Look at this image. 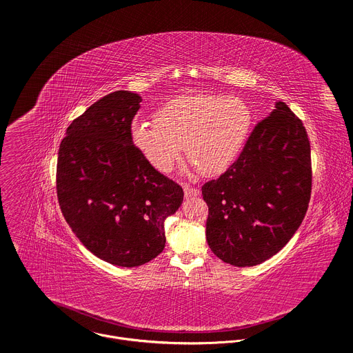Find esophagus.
<instances>
[{"label":"esophagus","mask_w":353,"mask_h":353,"mask_svg":"<svg viewBox=\"0 0 353 353\" xmlns=\"http://www.w3.org/2000/svg\"><path fill=\"white\" fill-rule=\"evenodd\" d=\"M183 188H184L185 196H195V195L199 194V190H198V188H195V187H192V185H190V184H187V183L183 184Z\"/></svg>","instance_id":"obj_1"}]
</instances>
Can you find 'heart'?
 Segmentation results:
<instances>
[{"label":"heart","mask_w":353,"mask_h":353,"mask_svg":"<svg viewBox=\"0 0 353 353\" xmlns=\"http://www.w3.org/2000/svg\"><path fill=\"white\" fill-rule=\"evenodd\" d=\"M250 124V110L237 97L187 94L163 106L157 121H135L132 139L146 161L162 172L172 169L187 145L191 165L211 176L233 162Z\"/></svg>","instance_id":"obj_1"}]
</instances>
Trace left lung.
Here are the masks:
<instances>
[{"label":"left lung","instance_id":"left-lung-1","mask_svg":"<svg viewBox=\"0 0 353 353\" xmlns=\"http://www.w3.org/2000/svg\"><path fill=\"white\" fill-rule=\"evenodd\" d=\"M312 180L306 128L278 102L229 169L203 185L214 254L234 267H253L275 256L307 212Z\"/></svg>","mask_w":353,"mask_h":353}]
</instances>
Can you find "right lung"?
Instances as JSON below:
<instances>
[{
  "label": "right lung",
  "instance_id": "1",
  "mask_svg": "<svg viewBox=\"0 0 353 353\" xmlns=\"http://www.w3.org/2000/svg\"><path fill=\"white\" fill-rule=\"evenodd\" d=\"M139 102L137 93L116 90L86 109L67 128L56 172L59 204L75 236L96 257L127 268L162 253L163 222L184 195L132 142Z\"/></svg>",
  "mask_w": 353,
  "mask_h": 353
}]
</instances>
